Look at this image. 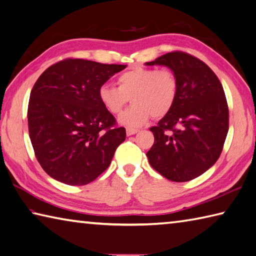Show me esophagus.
I'll return each instance as SVG.
<instances>
[{
  "instance_id": "34e87169",
  "label": "esophagus",
  "mask_w": 256,
  "mask_h": 256,
  "mask_svg": "<svg viewBox=\"0 0 256 256\" xmlns=\"http://www.w3.org/2000/svg\"><path fill=\"white\" fill-rule=\"evenodd\" d=\"M138 132V128H126V135L128 136H131V135L136 134Z\"/></svg>"
}]
</instances>
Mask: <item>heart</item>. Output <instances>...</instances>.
<instances>
[{
    "label": "heart",
    "instance_id": "heart-1",
    "mask_svg": "<svg viewBox=\"0 0 256 256\" xmlns=\"http://www.w3.org/2000/svg\"><path fill=\"white\" fill-rule=\"evenodd\" d=\"M178 82L171 70L134 68L118 76V86L104 83L98 88V100L111 114L122 112L128 98L133 105L118 118L128 128H140L150 118L166 115L176 101Z\"/></svg>",
    "mask_w": 256,
    "mask_h": 256
}]
</instances>
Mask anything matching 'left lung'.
<instances>
[{"label":"left lung","mask_w":256,"mask_h":256,"mask_svg":"<svg viewBox=\"0 0 256 256\" xmlns=\"http://www.w3.org/2000/svg\"><path fill=\"white\" fill-rule=\"evenodd\" d=\"M145 65H163L176 75L178 98L156 126L146 153L151 166L170 181L186 182L212 168L228 131V108L216 75L201 60L166 53Z\"/></svg>","instance_id":"left-lung-1"}]
</instances>
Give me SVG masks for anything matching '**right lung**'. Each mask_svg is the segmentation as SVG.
<instances>
[{"label":"right lung","mask_w":256,"mask_h":256,"mask_svg":"<svg viewBox=\"0 0 256 256\" xmlns=\"http://www.w3.org/2000/svg\"><path fill=\"white\" fill-rule=\"evenodd\" d=\"M126 65L68 58L52 65L30 95L28 133L35 156L50 176L85 185L108 168L126 138L98 100V88Z\"/></svg>","instance_id":"right-lung-1"}]
</instances>
